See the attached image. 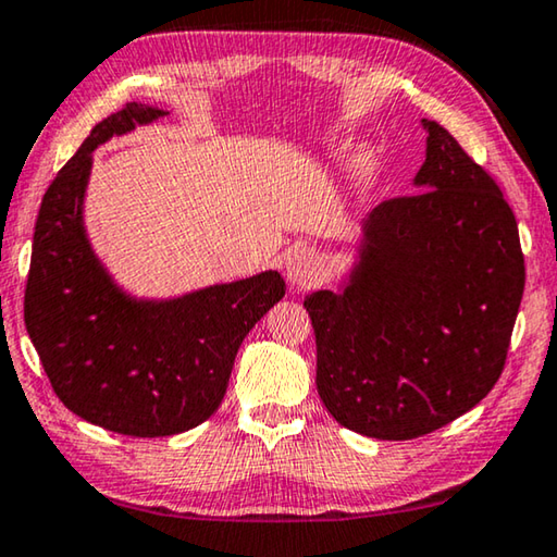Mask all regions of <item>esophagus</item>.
I'll return each mask as SVG.
<instances>
[{
	"mask_svg": "<svg viewBox=\"0 0 557 557\" xmlns=\"http://www.w3.org/2000/svg\"><path fill=\"white\" fill-rule=\"evenodd\" d=\"M285 275L289 280V285L305 289L317 285V282H322L324 264L312 250H295L289 252V258L285 262Z\"/></svg>",
	"mask_w": 557,
	"mask_h": 557,
	"instance_id": "1",
	"label": "esophagus"
}]
</instances>
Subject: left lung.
Returning a JSON list of instances; mask_svg holds the SVG:
<instances>
[{
    "instance_id": "8db88e82",
    "label": "left lung",
    "mask_w": 557,
    "mask_h": 557,
    "mask_svg": "<svg viewBox=\"0 0 557 557\" xmlns=\"http://www.w3.org/2000/svg\"><path fill=\"white\" fill-rule=\"evenodd\" d=\"M421 126V193L367 213L337 289L305 297L322 404L382 441L431 434L493 389L525 285L498 185L444 126Z\"/></svg>"
}]
</instances>
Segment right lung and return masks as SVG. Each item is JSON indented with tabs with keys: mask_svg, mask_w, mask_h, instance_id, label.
Segmentation results:
<instances>
[{
	"mask_svg": "<svg viewBox=\"0 0 557 557\" xmlns=\"http://www.w3.org/2000/svg\"><path fill=\"white\" fill-rule=\"evenodd\" d=\"M165 116L134 101L96 123L44 193L24 295L26 332L66 409L140 438L183 434L213 417L247 332L285 297L277 270L138 297L94 250L84 215L94 151Z\"/></svg>",
	"mask_w": 557,
	"mask_h": 557,
	"instance_id": "add662e5",
	"label": "right lung"
}]
</instances>
